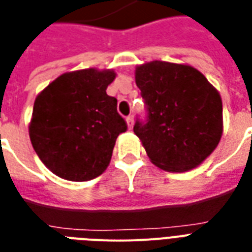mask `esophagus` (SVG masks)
Segmentation results:
<instances>
[{"label":"esophagus","instance_id":"34e87169","mask_svg":"<svg viewBox=\"0 0 252 252\" xmlns=\"http://www.w3.org/2000/svg\"><path fill=\"white\" fill-rule=\"evenodd\" d=\"M126 124H127V127L131 130L132 126H134V117L128 116L127 118H126Z\"/></svg>","mask_w":252,"mask_h":252}]
</instances>
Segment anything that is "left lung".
I'll use <instances>...</instances> for the list:
<instances>
[{"instance_id":"8db88e82","label":"left lung","mask_w":252,"mask_h":252,"mask_svg":"<svg viewBox=\"0 0 252 252\" xmlns=\"http://www.w3.org/2000/svg\"><path fill=\"white\" fill-rule=\"evenodd\" d=\"M135 83L148 122L136 121L134 132L151 162L172 173L199 166L224 131L219 91L192 66L165 61L136 66Z\"/></svg>"}]
</instances>
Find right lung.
<instances>
[{
	"label": "right lung",
	"mask_w": 252,
	"mask_h": 252,
	"mask_svg": "<svg viewBox=\"0 0 252 252\" xmlns=\"http://www.w3.org/2000/svg\"><path fill=\"white\" fill-rule=\"evenodd\" d=\"M114 70L62 74L36 96L28 132L44 165L63 180L83 182L105 172L126 122L106 94Z\"/></svg>",
	"instance_id": "obj_1"
}]
</instances>
